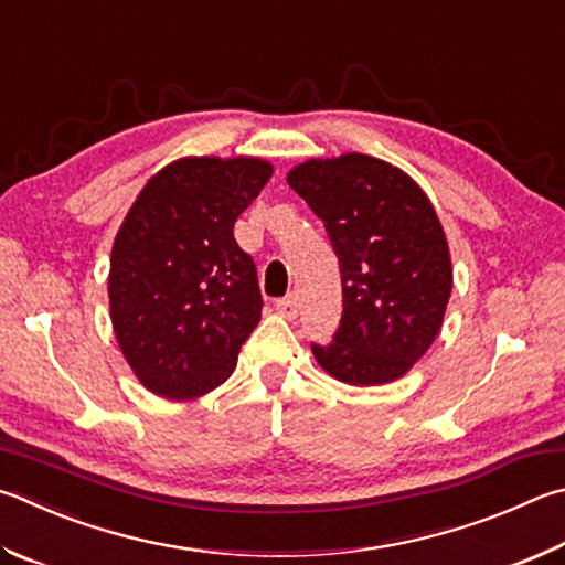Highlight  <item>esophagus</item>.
Segmentation results:
<instances>
[{
	"instance_id": "1",
	"label": "esophagus",
	"mask_w": 565,
	"mask_h": 565,
	"mask_svg": "<svg viewBox=\"0 0 565 565\" xmlns=\"http://www.w3.org/2000/svg\"><path fill=\"white\" fill-rule=\"evenodd\" d=\"M276 311H279L286 318H296V316H299V296H296V294L284 296V299L276 301Z\"/></svg>"
}]
</instances>
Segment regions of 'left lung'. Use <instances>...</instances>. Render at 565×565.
<instances>
[{
  "label": "left lung",
  "mask_w": 565,
  "mask_h": 565,
  "mask_svg": "<svg viewBox=\"0 0 565 565\" xmlns=\"http://www.w3.org/2000/svg\"><path fill=\"white\" fill-rule=\"evenodd\" d=\"M331 239L341 266L343 316L318 365L348 385L403 377L443 328L452 259L437 212L419 184L361 152L306 160L289 172Z\"/></svg>",
  "instance_id": "1"
}]
</instances>
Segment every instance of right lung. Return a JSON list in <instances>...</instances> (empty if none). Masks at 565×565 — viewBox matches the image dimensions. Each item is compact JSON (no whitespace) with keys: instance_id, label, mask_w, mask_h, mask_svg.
Segmentation results:
<instances>
[{"instance_id":"add662e5","label":"right lung","mask_w":565,"mask_h":565,"mask_svg":"<svg viewBox=\"0 0 565 565\" xmlns=\"http://www.w3.org/2000/svg\"><path fill=\"white\" fill-rule=\"evenodd\" d=\"M271 172L262 158H182L148 180L122 220L110 252V321L150 393L194 399L237 365L264 301L232 230Z\"/></svg>"}]
</instances>
